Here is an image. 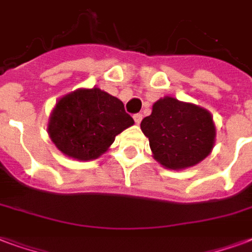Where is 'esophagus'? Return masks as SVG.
<instances>
[{
  "label": "esophagus",
  "mask_w": 252,
  "mask_h": 252,
  "mask_svg": "<svg viewBox=\"0 0 252 252\" xmlns=\"http://www.w3.org/2000/svg\"><path fill=\"white\" fill-rule=\"evenodd\" d=\"M134 121H135V124L137 125H139L141 124V121H142V118H143V117H142V114H134Z\"/></svg>",
  "instance_id": "obj_1"
}]
</instances>
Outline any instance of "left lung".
Instances as JSON below:
<instances>
[{
    "label": "left lung",
    "mask_w": 252,
    "mask_h": 252,
    "mask_svg": "<svg viewBox=\"0 0 252 252\" xmlns=\"http://www.w3.org/2000/svg\"><path fill=\"white\" fill-rule=\"evenodd\" d=\"M141 130L149 138L154 159L169 170L202 162L211 154L217 137L209 110L174 97L155 102L151 114L142 119Z\"/></svg>",
    "instance_id": "left-lung-1"
}]
</instances>
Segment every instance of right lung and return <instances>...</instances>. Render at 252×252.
<instances>
[{
	"instance_id": "add662e5",
	"label": "right lung",
	"mask_w": 252,
	"mask_h": 252,
	"mask_svg": "<svg viewBox=\"0 0 252 252\" xmlns=\"http://www.w3.org/2000/svg\"><path fill=\"white\" fill-rule=\"evenodd\" d=\"M134 125L118 98L99 88L77 89L53 107L47 134L62 154L93 160L109 150L115 137Z\"/></svg>"
}]
</instances>
